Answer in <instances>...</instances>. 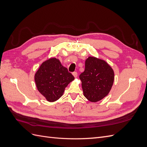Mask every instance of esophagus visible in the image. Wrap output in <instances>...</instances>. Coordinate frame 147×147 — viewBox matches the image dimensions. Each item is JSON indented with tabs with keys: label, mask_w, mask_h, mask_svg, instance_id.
<instances>
[{
	"label": "esophagus",
	"mask_w": 147,
	"mask_h": 147,
	"mask_svg": "<svg viewBox=\"0 0 147 147\" xmlns=\"http://www.w3.org/2000/svg\"><path fill=\"white\" fill-rule=\"evenodd\" d=\"M72 75H74V77L75 78H77V76H78V74H77V72H74L72 73Z\"/></svg>",
	"instance_id": "esophagus-1"
}]
</instances>
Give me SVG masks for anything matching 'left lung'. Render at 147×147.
I'll use <instances>...</instances> for the list:
<instances>
[{"instance_id":"1","label":"left lung","mask_w":147,"mask_h":147,"mask_svg":"<svg viewBox=\"0 0 147 147\" xmlns=\"http://www.w3.org/2000/svg\"><path fill=\"white\" fill-rule=\"evenodd\" d=\"M79 78L84 96L95 102L109 94L114 81V72L105 61L89 57L85 61V69Z\"/></svg>"}]
</instances>
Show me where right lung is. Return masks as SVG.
Segmentation results:
<instances>
[{
    "instance_id": "obj_1",
    "label": "right lung",
    "mask_w": 147,
    "mask_h": 147,
    "mask_svg": "<svg viewBox=\"0 0 147 147\" xmlns=\"http://www.w3.org/2000/svg\"><path fill=\"white\" fill-rule=\"evenodd\" d=\"M74 78L67 69L56 58L43 62L35 75V82L38 91L49 102L59 99L65 88Z\"/></svg>"
}]
</instances>
